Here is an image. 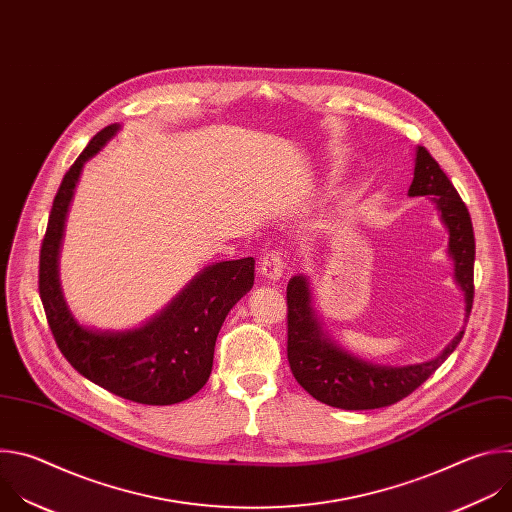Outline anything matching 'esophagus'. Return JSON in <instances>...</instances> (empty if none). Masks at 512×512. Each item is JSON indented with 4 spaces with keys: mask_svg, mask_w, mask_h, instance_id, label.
<instances>
[{
    "mask_svg": "<svg viewBox=\"0 0 512 512\" xmlns=\"http://www.w3.org/2000/svg\"><path fill=\"white\" fill-rule=\"evenodd\" d=\"M282 268H284V254L280 250L266 252L264 258L260 260V272L268 280H278L282 276Z\"/></svg>",
    "mask_w": 512,
    "mask_h": 512,
    "instance_id": "esophagus-1",
    "label": "esophagus"
}]
</instances>
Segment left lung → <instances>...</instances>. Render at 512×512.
I'll return each mask as SVG.
<instances>
[{"instance_id": "1", "label": "left lung", "mask_w": 512, "mask_h": 512, "mask_svg": "<svg viewBox=\"0 0 512 512\" xmlns=\"http://www.w3.org/2000/svg\"><path fill=\"white\" fill-rule=\"evenodd\" d=\"M412 197L432 195L450 232V256L454 276L466 300V317L474 302V230L466 203L426 147H418ZM286 355L294 379L315 399L341 410H377L416 391L458 347L464 331L432 361L385 367L349 355L321 331L311 306V290L304 276H292L286 286Z\"/></svg>"}]
</instances>
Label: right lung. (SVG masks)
<instances>
[{"label": "right lung", "instance_id": "1", "mask_svg": "<svg viewBox=\"0 0 512 512\" xmlns=\"http://www.w3.org/2000/svg\"><path fill=\"white\" fill-rule=\"evenodd\" d=\"M117 131L119 125H109L96 133L56 191L40 248L38 290L54 341L80 375L129 401L171 405L206 385L222 323L254 284V258L226 260L206 268L159 317L141 329L98 333L78 325L58 282L64 220L84 161Z\"/></svg>", "mask_w": 512, "mask_h": 512}]
</instances>
